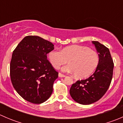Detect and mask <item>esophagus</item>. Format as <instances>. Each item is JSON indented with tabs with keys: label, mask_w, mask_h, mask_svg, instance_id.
<instances>
[{
	"label": "esophagus",
	"mask_w": 123,
	"mask_h": 123,
	"mask_svg": "<svg viewBox=\"0 0 123 123\" xmlns=\"http://www.w3.org/2000/svg\"><path fill=\"white\" fill-rule=\"evenodd\" d=\"M58 75H59V77H64L66 76V75H64V74H62V73H59V74H58Z\"/></svg>",
	"instance_id": "34e87169"
}]
</instances>
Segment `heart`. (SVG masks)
I'll use <instances>...</instances> for the list:
<instances>
[{
	"label": "heart",
	"mask_w": 123,
	"mask_h": 123,
	"mask_svg": "<svg viewBox=\"0 0 123 123\" xmlns=\"http://www.w3.org/2000/svg\"><path fill=\"white\" fill-rule=\"evenodd\" d=\"M48 58L55 69H59L68 61L69 65L63 67L62 70L74 73L75 77L79 79L89 76L99 62V56L96 52L81 45L65 47L61 51L52 50L49 53Z\"/></svg>",
	"instance_id": "1"
}]
</instances>
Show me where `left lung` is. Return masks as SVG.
I'll return each mask as SVG.
<instances>
[{
	"label": "left lung",
	"instance_id": "obj_1",
	"mask_svg": "<svg viewBox=\"0 0 123 123\" xmlns=\"http://www.w3.org/2000/svg\"><path fill=\"white\" fill-rule=\"evenodd\" d=\"M92 43L99 56L96 71L88 79L77 80L69 90L72 98L82 105L99 100L108 89L113 75L114 62L109 49L97 41H93Z\"/></svg>",
	"mask_w": 123,
	"mask_h": 123
}]
</instances>
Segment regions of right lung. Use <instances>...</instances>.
I'll return each mask as SVG.
<instances>
[{"instance_id": "1", "label": "right lung", "mask_w": 123, "mask_h": 123, "mask_svg": "<svg viewBox=\"0 0 123 123\" xmlns=\"http://www.w3.org/2000/svg\"><path fill=\"white\" fill-rule=\"evenodd\" d=\"M49 41L36 36L24 37L13 51L10 76L18 94L31 103L39 104L48 100L53 92L58 72L47 59L54 49Z\"/></svg>"}]
</instances>
